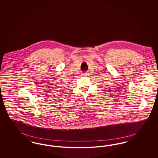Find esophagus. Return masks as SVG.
<instances>
[{
	"mask_svg": "<svg viewBox=\"0 0 158 158\" xmlns=\"http://www.w3.org/2000/svg\"><path fill=\"white\" fill-rule=\"evenodd\" d=\"M82 75L83 76H86V75H87V73H83Z\"/></svg>",
	"mask_w": 158,
	"mask_h": 158,
	"instance_id": "esophagus-1",
	"label": "esophagus"
}]
</instances>
